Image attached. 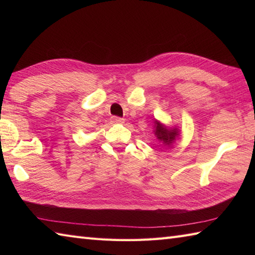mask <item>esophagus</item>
I'll use <instances>...</instances> for the list:
<instances>
[{
    "instance_id": "34e87169",
    "label": "esophagus",
    "mask_w": 255,
    "mask_h": 255,
    "mask_svg": "<svg viewBox=\"0 0 255 255\" xmlns=\"http://www.w3.org/2000/svg\"><path fill=\"white\" fill-rule=\"evenodd\" d=\"M112 122L114 124H124L125 123V119L121 118V117H116V116H113L112 117Z\"/></svg>"
}]
</instances>
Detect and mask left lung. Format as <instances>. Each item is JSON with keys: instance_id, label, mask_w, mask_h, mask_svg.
<instances>
[{"instance_id": "8db88e82", "label": "left lung", "mask_w": 255, "mask_h": 255, "mask_svg": "<svg viewBox=\"0 0 255 255\" xmlns=\"http://www.w3.org/2000/svg\"><path fill=\"white\" fill-rule=\"evenodd\" d=\"M154 133L156 138H158L160 141L163 142L165 145H169V147L174 143L175 139L178 137L177 128H167L158 121H154Z\"/></svg>"}]
</instances>
